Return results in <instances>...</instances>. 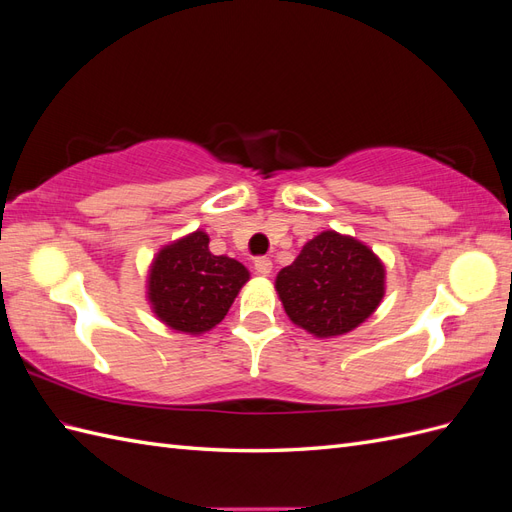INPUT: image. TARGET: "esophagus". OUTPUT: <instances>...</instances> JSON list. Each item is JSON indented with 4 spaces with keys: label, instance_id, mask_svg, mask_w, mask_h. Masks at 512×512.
Segmentation results:
<instances>
[{
    "label": "esophagus",
    "instance_id": "esophagus-1",
    "mask_svg": "<svg viewBox=\"0 0 512 512\" xmlns=\"http://www.w3.org/2000/svg\"><path fill=\"white\" fill-rule=\"evenodd\" d=\"M254 269L258 275H269L273 271V262L267 256H260L254 260Z\"/></svg>",
    "mask_w": 512,
    "mask_h": 512
}]
</instances>
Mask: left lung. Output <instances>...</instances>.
<instances>
[{"label": "left lung", "instance_id": "1", "mask_svg": "<svg viewBox=\"0 0 512 512\" xmlns=\"http://www.w3.org/2000/svg\"><path fill=\"white\" fill-rule=\"evenodd\" d=\"M275 290L297 327L316 337L344 335L376 312L384 265L365 243L324 230L277 273Z\"/></svg>", "mask_w": 512, "mask_h": 512}]
</instances>
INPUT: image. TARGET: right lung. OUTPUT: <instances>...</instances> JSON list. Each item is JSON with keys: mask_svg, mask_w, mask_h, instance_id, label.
I'll use <instances>...</instances> for the list:
<instances>
[{"mask_svg": "<svg viewBox=\"0 0 512 512\" xmlns=\"http://www.w3.org/2000/svg\"><path fill=\"white\" fill-rule=\"evenodd\" d=\"M247 280L239 260L211 254L207 232L196 230L153 258L147 297L166 327L200 335L224 320Z\"/></svg>", "mask_w": 512, "mask_h": 512, "instance_id": "1", "label": "right lung"}]
</instances>
